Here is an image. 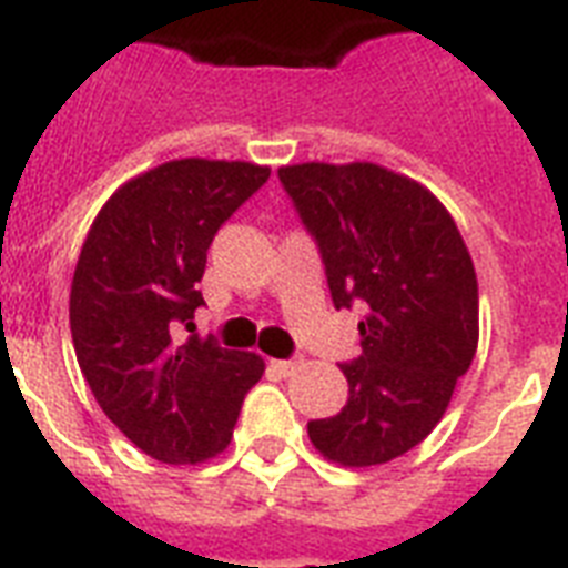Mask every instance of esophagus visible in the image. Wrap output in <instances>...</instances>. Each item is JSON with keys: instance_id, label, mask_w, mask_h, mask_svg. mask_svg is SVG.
<instances>
[{"instance_id": "esophagus-1", "label": "esophagus", "mask_w": 568, "mask_h": 568, "mask_svg": "<svg viewBox=\"0 0 568 568\" xmlns=\"http://www.w3.org/2000/svg\"><path fill=\"white\" fill-rule=\"evenodd\" d=\"M271 368L283 374V377H288V374L297 372V363H294V359H274V363H271Z\"/></svg>"}]
</instances>
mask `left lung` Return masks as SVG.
<instances>
[{
	"label": "left lung",
	"mask_w": 568,
	"mask_h": 568,
	"mask_svg": "<svg viewBox=\"0 0 568 568\" xmlns=\"http://www.w3.org/2000/svg\"><path fill=\"white\" fill-rule=\"evenodd\" d=\"M280 182L318 241L333 303L368 310L363 356L342 368L351 397L310 422V439L338 466H383L442 422L471 368L475 262L439 196L383 164H285Z\"/></svg>",
	"instance_id": "left-lung-1"
}]
</instances>
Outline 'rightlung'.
Segmentation results:
<instances>
[{
  "label": "right lung",
  "mask_w": 568,
  "mask_h": 568,
  "mask_svg": "<svg viewBox=\"0 0 568 568\" xmlns=\"http://www.w3.org/2000/svg\"><path fill=\"white\" fill-rule=\"evenodd\" d=\"M271 176L267 164L173 159L138 173L93 217L70 285V333L97 404L168 466L226 450L265 359L180 338L203 294L205 250Z\"/></svg>",
  "instance_id": "add662e5"
}]
</instances>
